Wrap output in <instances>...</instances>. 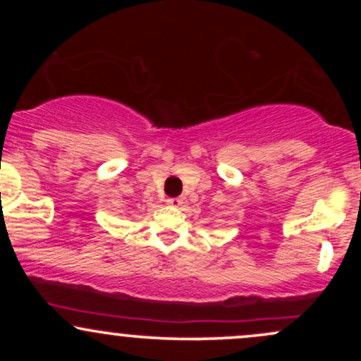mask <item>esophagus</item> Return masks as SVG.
<instances>
[{"label": "esophagus", "instance_id": "34e87169", "mask_svg": "<svg viewBox=\"0 0 361 361\" xmlns=\"http://www.w3.org/2000/svg\"><path fill=\"white\" fill-rule=\"evenodd\" d=\"M181 204H183V200H181V198H169L168 200L169 207H181Z\"/></svg>", "mask_w": 361, "mask_h": 361}]
</instances>
